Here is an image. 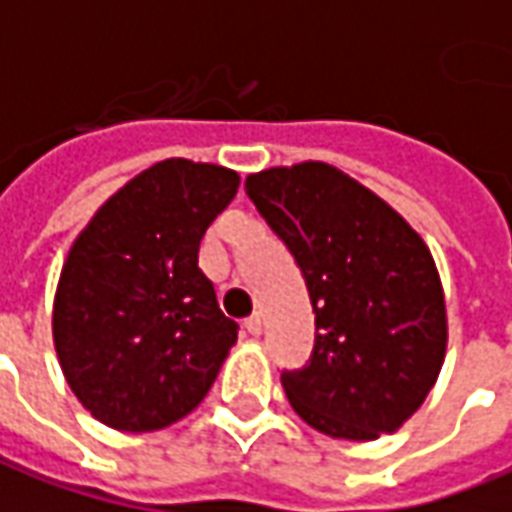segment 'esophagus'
<instances>
[{"mask_svg":"<svg viewBox=\"0 0 512 512\" xmlns=\"http://www.w3.org/2000/svg\"><path fill=\"white\" fill-rule=\"evenodd\" d=\"M244 327H246V332H249V335H260V332H263V318L257 316H249L244 321Z\"/></svg>","mask_w":512,"mask_h":512,"instance_id":"34e87169","label":"esophagus"}]
</instances>
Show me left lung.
<instances>
[{
	"label": "left lung",
	"instance_id": "left-lung-1",
	"mask_svg": "<svg viewBox=\"0 0 512 512\" xmlns=\"http://www.w3.org/2000/svg\"><path fill=\"white\" fill-rule=\"evenodd\" d=\"M246 196L288 246L316 313L307 366L282 371L291 407L330 438L399 430L446 355V305L427 244L327 163L249 174Z\"/></svg>",
	"mask_w": 512,
	"mask_h": 512
}]
</instances>
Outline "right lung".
Instances as JSON below:
<instances>
[{
  "mask_svg": "<svg viewBox=\"0 0 512 512\" xmlns=\"http://www.w3.org/2000/svg\"><path fill=\"white\" fill-rule=\"evenodd\" d=\"M238 182L213 163H155L71 246L55 293V349L74 396L107 427L152 432L188 416L238 341L199 268V244Z\"/></svg>",
  "mask_w": 512,
  "mask_h": 512,
  "instance_id": "obj_1",
  "label": "right lung"
}]
</instances>
